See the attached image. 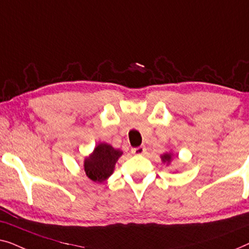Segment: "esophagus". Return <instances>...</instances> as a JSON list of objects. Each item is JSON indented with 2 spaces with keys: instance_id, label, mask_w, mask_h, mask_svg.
<instances>
[{
  "instance_id": "1",
  "label": "esophagus",
  "mask_w": 249,
  "mask_h": 249,
  "mask_svg": "<svg viewBox=\"0 0 249 249\" xmlns=\"http://www.w3.org/2000/svg\"><path fill=\"white\" fill-rule=\"evenodd\" d=\"M132 153L133 155H135V156H142V155H144L145 153V148L144 146H138V148H133L132 149Z\"/></svg>"
}]
</instances>
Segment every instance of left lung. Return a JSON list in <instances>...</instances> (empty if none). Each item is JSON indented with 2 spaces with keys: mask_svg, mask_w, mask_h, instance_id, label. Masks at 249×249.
<instances>
[{
  "mask_svg": "<svg viewBox=\"0 0 249 249\" xmlns=\"http://www.w3.org/2000/svg\"><path fill=\"white\" fill-rule=\"evenodd\" d=\"M174 153L171 152V151H169V152H164V153H162V155L160 156V158H161V161H162L163 163H166L167 166L168 164H170V162H171V160H173V158H174Z\"/></svg>",
  "mask_w": 249,
  "mask_h": 249,
  "instance_id": "1",
  "label": "left lung"
}]
</instances>
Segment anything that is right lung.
I'll list each match as a JSON object with an SVG mask.
<instances>
[{"label":"right lung","instance_id":"obj_1","mask_svg":"<svg viewBox=\"0 0 249 249\" xmlns=\"http://www.w3.org/2000/svg\"><path fill=\"white\" fill-rule=\"evenodd\" d=\"M123 155L120 149H115L108 143H99L93 151L85 158L83 168L87 177L94 183H104L114 173L115 164Z\"/></svg>","mask_w":249,"mask_h":249}]
</instances>
